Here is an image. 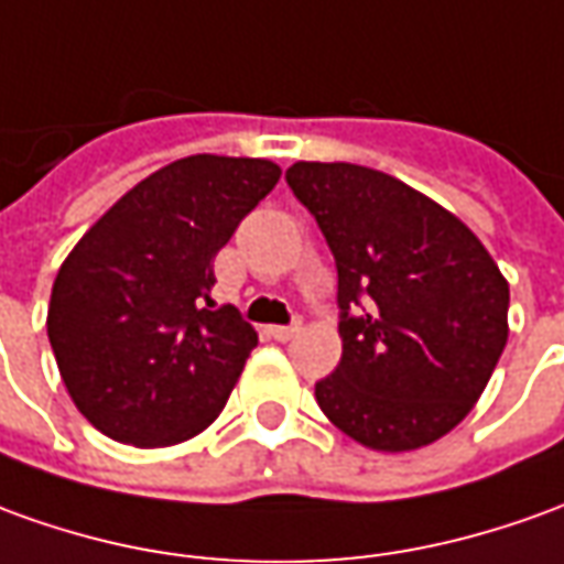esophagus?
Segmentation results:
<instances>
[{
  "mask_svg": "<svg viewBox=\"0 0 564 564\" xmlns=\"http://www.w3.org/2000/svg\"><path fill=\"white\" fill-rule=\"evenodd\" d=\"M301 325H304L301 319H294L291 325H273V328H270V334H273L275 340H291L294 334L301 332Z\"/></svg>",
  "mask_w": 564,
  "mask_h": 564,
  "instance_id": "34e87169",
  "label": "esophagus"
}]
</instances>
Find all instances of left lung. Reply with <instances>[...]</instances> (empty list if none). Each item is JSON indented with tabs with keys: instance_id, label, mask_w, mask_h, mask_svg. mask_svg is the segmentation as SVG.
Here are the masks:
<instances>
[{
	"instance_id": "8db88e82",
	"label": "left lung",
	"mask_w": 564,
	"mask_h": 564,
	"mask_svg": "<svg viewBox=\"0 0 564 564\" xmlns=\"http://www.w3.org/2000/svg\"><path fill=\"white\" fill-rule=\"evenodd\" d=\"M285 181L337 267L344 356L316 383L325 417L375 452L436 442L507 347V279L457 217L383 171L294 162Z\"/></svg>"
}]
</instances>
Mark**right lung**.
<instances>
[{
    "label": "right lung",
    "mask_w": 564,
    "mask_h": 564,
    "mask_svg": "<svg viewBox=\"0 0 564 564\" xmlns=\"http://www.w3.org/2000/svg\"><path fill=\"white\" fill-rule=\"evenodd\" d=\"M279 174L267 159H177L69 251L48 340L73 402L104 436L162 448L224 411L258 332L212 301L215 258Z\"/></svg>",
    "instance_id": "right-lung-1"
}]
</instances>
